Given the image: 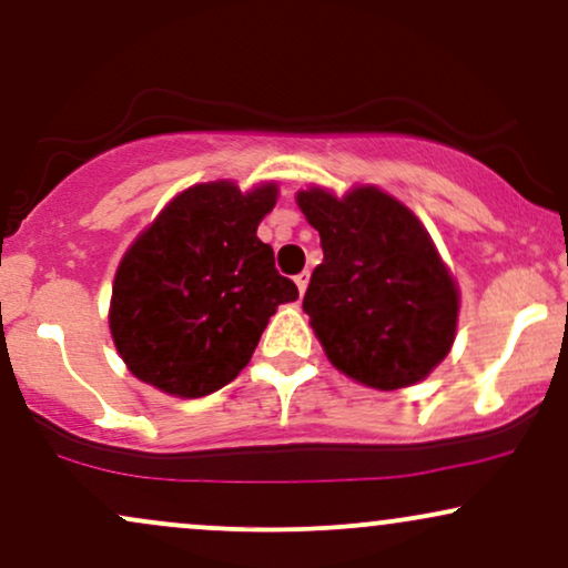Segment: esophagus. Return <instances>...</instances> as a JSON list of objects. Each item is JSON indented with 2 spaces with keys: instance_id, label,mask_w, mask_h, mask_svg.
Returning <instances> with one entry per match:
<instances>
[{
  "instance_id": "1",
  "label": "esophagus",
  "mask_w": 568,
  "mask_h": 568,
  "mask_svg": "<svg viewBox=\"0 0 568 568\" xmlns=\"http://www.w3.org/2000/svg\"><path fill=\"white\" fill-rule=\"evenodd\" d=\"M308 282H311V273H308V271L297 273V276H295V284H297L300 295H305V290H308Z\"/></svg>"
}]
</instances>
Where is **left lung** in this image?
I'll return each instance as SVG.
<instances>
[{"instance_id": "8db88e82", "label": "left lung", "mask_w": 568, "mask_h": 568, "mask_svg": "<svg viewBox=\"0 0 568 568\" xmlns=\"http://www.w3.org/2000/svg\"><path fill=\"white\" fill-rule=\"evenodd\" d=\"M297 204L322 236L303 311L329 362L377 390L428 377L455 343L459 300L423 223L372 185L300 191Z\"/></svg>"}]
</instances>
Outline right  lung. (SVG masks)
Returning <instances> with one entry per match:
<instances>
[{"mask_svg":"<svg viewBox=\"0 0 568 568\" xmlns=\"http://www.w3.org/2000/svg\"><path fill=\"white\" fill-rule=\"evenodd\" d=\"M273 204L276 185L250 193L225 180L193 185L126 250L109 324L138 379L199 398L250 364L276 305L297 300L271 244L257 239Z\"/></svg>","mask_w":568,"mask_h":568,"instance_id":"right-lung-1","label":"right lung"}]
</instances>
